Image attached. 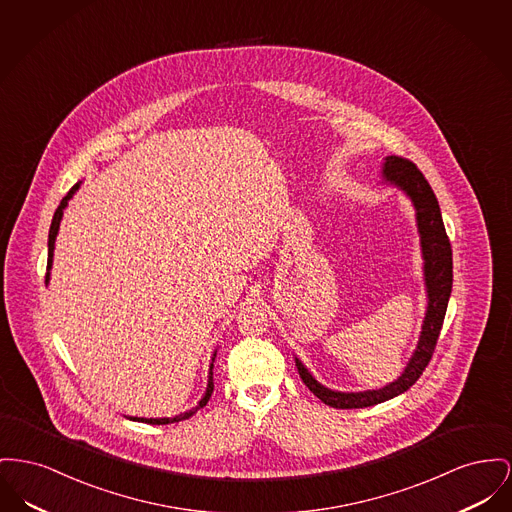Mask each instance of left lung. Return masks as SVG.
Here are the masks:
<instances>
[{
	"mask_svg": "<svg viewBox=\"0 0 512 512\" xmlns=\"http://www.w3.org/2000/svg\"><path fill=\"white\" fill-rule=\"evenodd\" d=\"M383 178L400 185L412 199L416 207L418 218V230L421 236V253H423V269H425V286H427V313L421 327L420 342L412 356L410 363L406 365L404 373L379 391L365 392H336L319 385L311 373L301 365L296 358L298 373L305 387L313 392L319 400H323L327 406L338 410H350V408H367L381 404L385 400H391L394 396L408 391L425 371L427 363L433 358L441 327L445 321L447 305L451 298L452 290V249L451 241L447 236L441 209L437 203V197L431 189V185L423 178L420 168L402 156H387L383 166Z\"/></svg>",
	"mask_w": 512,
	"mask_h": 512,
	"instance_id": "8db88e82",
	"label": "left lung"
}]
</instances>
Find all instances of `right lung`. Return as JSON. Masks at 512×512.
Listing matches in <instances>:
<instances>
[{
	"label": "right lung",
	"instance_id": "obj_1",
	"mask_svg": "<svg viewBox=\"0 0 512 512\" xmlns=\"http://www.w3.org/2000/svg\"><path fill=\"white\" fill-rule=\"evenodd\" d=\"M79 189V183L77 185H73L71 189H69V193L61 199L60 207L56 209L54 212V218H52V226H50V234H48V271L52 269V257H54V243H56V236H58V230H60V222L61 216H63V209L67 207V201L73 197V193ZM48 278H50V272H46V282H48ZM212 389H214V383H212V363H211V375H209V385H207V392H205V396L201 398V402H199V406H195L193 410H189V412H185V414H180V416H176V418H158V420H147V418H131V420L135 421H145V423H151V425H168V423H176V421L187 420V418H191L199 408H203V406H207V402H209V398H211Z\"/></svg>",
	"mask_w": 512,
	"mask_h": 512
}]
</instances>
